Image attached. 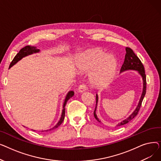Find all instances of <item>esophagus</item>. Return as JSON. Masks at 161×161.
I'll return each instance as SVG.
<instances>
[{"label": "esophagus", "instance_id": "esophagus-1", "mask_svg": "<svg viewBox=\"0 0 161 161\" xmlns=\"http://www.w3.org/2000/svg\"><path fill=\"white\" fill-rule=\"evenodd\" d=\"M87 89V87H86V86L85 85L84 83H82L81 84V85L79 86L78 87V91L80 92H83L84 91H86Z\"/></svg>", "mask_w": 161, "mask_h": 161}]
</instances>
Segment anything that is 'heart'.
Returning a JSON list of instances; mask_svg holds the SVG:
<instances>
[{
  "mask_svg": "<svg viewBox=\"0 0 161 161\" xmlns=\"http://www.w3.org/2000/svg\"><path fill=\"white\" fill-rule=\"evenodd\" d=\"M78 67L83 72L92 70L90 75L91 83L102 87L107 85L114 77L117 69V61L114 55H106L104 50L95 48L81 55Z\"/></svg>",
  "mask_w": 161,
  "mask_h": 161,
  "instance_id": "1",
  "label": "heart"
}]
</instances>
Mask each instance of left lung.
<instances>
[{
	"instance_id": "8db88e82",
	"label": "left lung",
	"mask_w": 161,
	"mask_h": 161,
	"mask_svg": "<svg viewBox=\"0 0 161 161\" xmlns=\"http://www.w3.org/2000/svg\"><path fill=\"white\" fill-rule=\"evenodd\" d=\"M137 70L138 71L139 74L142 75V79H143V91H142V94L141 96V98L140 99L139 103L136 108V109L133 112V113L127 118L125 120H123V121H121V123H119L118 125H117V126H122L124 125L126 123H128L129 122H130V121H132L134 118L137 115V114H138V112L140 109V107L142 106V103L143 98L145 97L146 92V75L145 74V69H144V66H143L142 63L141 62V61L140 60V58L136 56V55L133 52V50L129 47H126V54H125V61L124 63L121 68V72H123L125 70ZM96 108L94 111V116L95 117V119L98 121L100 122V121H99V119H98L97 115L96 114V109H97V103H98V95H96Z\"/></svg>"
}]
</instances>
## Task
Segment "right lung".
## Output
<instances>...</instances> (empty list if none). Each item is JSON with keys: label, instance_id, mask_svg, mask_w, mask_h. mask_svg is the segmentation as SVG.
Masks as SVG:
<instances>
[{"label": "right lung", "instance_id": "1", "mask_svg": "<svg viewBox=\"0 0 161 161\" xmlns=\"http://www.w3.org/2000/svg\"><path fill=\"white\" fill-rule=\"evenodd\" d=\"M39 52V49H36V47H34V46H25L24 47H23L22 49H20V51L18 53H17V55L15 56V57L14 58V59L12 60V63H10V67H12L14 64H15L17 62L19 61V60H21V59L27 56L28 55H31V54H32L33 53H36V52ZM74 95V92L72 91H69V92H68V94L65 98V100H64V104H63V112H62V115H61V117L60 120H59V121L57 123V124L54 126L53 128L49 129V130H51L52 129H55L56 128H57L58 126H60L61 125V123H63L64 119V115H65V106H66V104L67 103V101L69 100L72 97H73V95ZM45 131H48L47 130H45Z\"/></svg>", "mask_w": 161, "mask_h": 161}]
</instances>
